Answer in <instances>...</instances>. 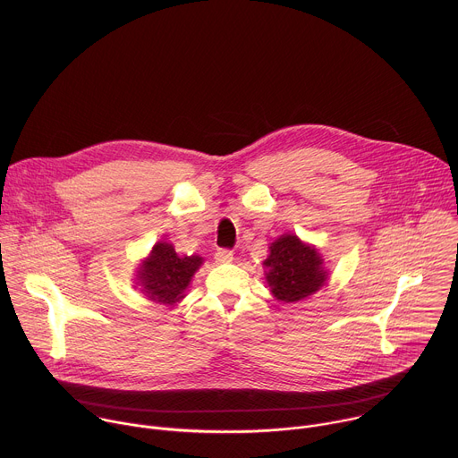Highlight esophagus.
I'll return each instance as SVG.
<instances>
[{"label":"esophagus","instance_id":"34e87169","mask_svg":"<svg viewBox=\"0 0 458 458\" xmlns=\"http://www.w3.org/2000/svg\"><path fill=\"white\" fill-rule=\"evenodd\" d=\"M232 259H233V253L228 248H219L216 251V260H217V263H230Z\"/></svg>","mask_w":458,"mask_h":458}]
</instances>
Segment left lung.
Listing matches in <instances>:
<instances>
[{"label": "left lung", "mask_w": 458, "mask_h": 458, "mask_svg": "<svg viewBox=\"0 0 458 458\" xmlns=\"http://www.w3.org/2000/svg\"><path fill=\"white\" fill-rule=\"evenodd\" d=\"M265 265L272 293L286 302L311 295L326 281L317 250L302 244L295 235H283L272 242Z\"/></svg>", "instance_id": "8db88e82"}]
</instances>
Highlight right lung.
I'll use <instances>...</instances> for the list:
<instances>
[{"label":"right lung","mask_w":458,"mask_h":458,"mask_svg":"<svg viewBox=\"0 0 458 458\" xmlns=\"http://www.w3.org/2000/svg\"><path fill=\"white\" fill-rule=\"evenodd\" d=\"M201 263L203 259L198 255L179 257L172 244L157 242L152 255L145 260L140 281L154 301L174 304L182 299V292Z\"/></svg>","instance_id":"right-lung-1"}]
</instances>
